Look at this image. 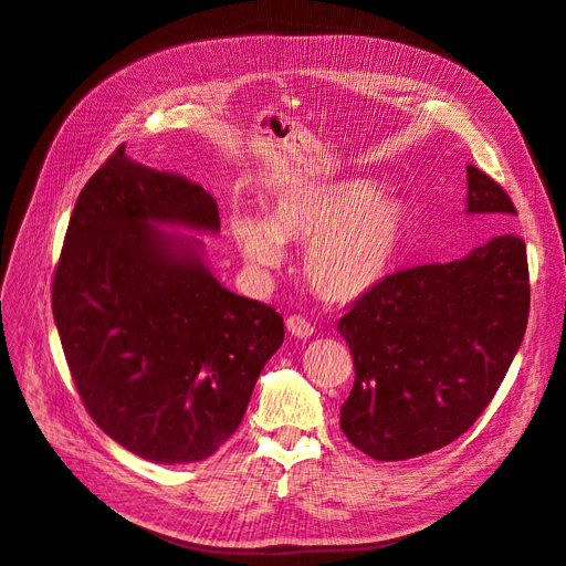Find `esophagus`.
<instances>
[{
    "mask_svg": "<svg viewBox=\"0 0 566 566\" xmlns=\"http://www.w3.org/2000/svg\"><path fill=\"white\" fill-rule=\"evenodd\" d=\"M286 329H289V334L298 336V338H308L315 332V327L303 315H289L286 317Z\"/></svg>",
    "mask_w": 566,
    "mask_h": 566,
    "instance_id": "34e87169",
    "label": "esophagus"
}]
</instances>
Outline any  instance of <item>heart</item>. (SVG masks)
Masks as SVG:
<instances>
[{
  "mask_svg": "<svg viewBox=\"0 0 566 566\" xmlns=\"http://www.w3.org/2000/svg\"><path fill=\"white\" fill-rule=\"evenodd\" d=\"M408 230V211L367 180L308 185L282 193L265 222L232 218L247 265L268 274L284 261L282 244H305L303 274L322 298L353 301L384 282Z\"/></svg>",
  "mask_w": 566,
  "mask_h": 566,
  "instance_id": "obj_1",
  "label": "heart"
}]
</instances>
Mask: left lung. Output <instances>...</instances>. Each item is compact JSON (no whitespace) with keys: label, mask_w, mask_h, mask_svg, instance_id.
Returning <instances> with one entry per match:
<instances>
[{"label":"left lung","mask_w":566,"mask_h":566,"mask_svg":"<svg viewBox=\"0 0 566 566\" xmlns=\"http://www.w3.org/2000/svg\"><path fill=\"white\" fill-rule=\"evenodd\" d=\"M467 211L516 216L507 191L467 166ZM531 284L526 244L505 232L453 263L386 274L338 319L355 381L346 439L375 460L439 450L489 408L522 346Z\"/></svg>","instance_id":"left-lung-1"}]
</instances>
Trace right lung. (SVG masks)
Here are the masks:
<instances>
[{"label": "right lung", "mask_w": 566, "mask_h": 566, "mask_svg": "<svg viewBox=\"0 0 566 566\" xmlns=\"http://www.w3.org/2000/svg\"><path fill=\"white\" fill-rule=\"evenodd\" d=\"M149 222L220 230L216 199L180 175L113 151L80 191L52 282V311L94 424L130 453L199 462L230 439L282 315L220 286L191 244Z\"/></svg>", "instance_id": "add662e5"}]
</instances>
